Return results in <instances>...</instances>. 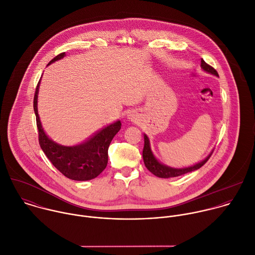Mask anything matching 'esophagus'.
Segmentation results:
<instances>
[{
    "label": "esophagus",
    "mask_w": 255,
    "mask_h": 255,
    "mask_svg": "<svg viewBox=\"0 0 255 255\" xmlns=\"http://www.w3.org/2000/svg\"><path fill=\"white\" fill-rule=\"evenodd\" d=\"M128 119H131V120H134L135 119V114L133 112H129L128 115H127Z\"/></svg>",
    "instance_id": "obj_1"
}]
</instances>
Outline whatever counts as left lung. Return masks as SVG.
<instances>
[{
    "instance_id": "8db88e82",
    "label": "left lung",
    "mask_w": 255,
    "mask_h": 255,
    "mask_svg": "<svg viewBox=\"0 0 255 255\" xmlns=\"http://www.w3.org/2000/svg\"><path fill=\"white\" fill-rule=\"evenodd\" d=\"M201 67L209 72L211 75H214L216 77H219L218 72L216 71L215 68H213L211 65H209L208 63H206L204 61V59L201 60ZM213 152H211L203 161L190 166V167H185V168H173V167H169L167 165L162 164L161 162H159L157 160V158L154 156L153 152L151 151L150 148V142H149V138L147 137L146 134H144V148H143V152H142V156H143V161L145 166L147 167V169L152 172L154 175L158 176V177H162V178H168V177H174V176H179L181 174H185L194 170L199 169L200 167H202L210 158V156L212 155Z\"/></svg>"
}]
</instances>
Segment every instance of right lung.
<instances>
[{
  "instance_id": "1",
  "label": "right lung",
  "mask_w": 255,
  "mask_h": 255,
  "mask_svg": "<svg viewBox=\"0 0 255 255\" xmlns=\"http://www.w3.org/2000/svg\"><path fill=\"white\" fill-rule=\"evenodd\" d=\"M64 56L65 52L58 54L49 61L48 65ZM39 84L40 81L36 87L33 108L41 149L64 176L74 180H90L97 177L107 166L109 145L121 129V122L118 120L108 125L81 144L75 146H63L51 140L42 128L37 109Z\"/></svg>"
}]
</instances>
